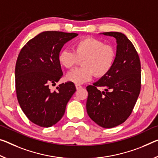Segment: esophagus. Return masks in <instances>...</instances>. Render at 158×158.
Returning <instances> with one entry per match:
<instances>
[{
	"mask_svg": "<svg viewBox=\"0 0 158 158\" xmlns=\"http://www.w3.org/2000/svg\"><path fill=\"white\" fill-rule=\"evenodd\" d=\"M75 86H76L77 90H79L82 88V86H81V85H79V84H76L75 85Z\"/></svg>",
	"mask_w": 158,
	"mask_h": 158,
	"instance_id": "obj_1",
	"label": "esophagus"
}]
</instances>
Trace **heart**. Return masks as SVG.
I'll use <instances>...</instances> for the list:
<instances>
[{
	"instance_id": "1",
	"label": "heart",
	"mask_w": 158,
	"mask_h": 158,
	"mask_svg": "<svg viewBox=\"0 0 158 158\" xmlns=\"http://www.w3.org/2000/svg\"><path fill=\"white\" fill-rule=\"evenodd\" d=\"M117 57L115 48L94 37H85L74 45V51L63 49L60 52L58 60L62 66L70 69L82 61L81 68L68 72L66 79L76 84L90 81L93 77L102 78L113 68Z\"/></svg>"
}]
</instances>
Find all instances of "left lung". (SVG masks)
I'll use <instances>...</instances> for the list:
<instances>
[{"label": "left lung", "instance_id": "obj_1", "mask_svg": "<svg viewBox=\"0 0 158 158\" xmlns=\"http://www.w3.org/2000/svg\"><path fill=\"white\" fill-rule=\"evenodd\" d=\"M117 40V57L106 77L86 87V110L93 121L109 129L124 122L131 114L141 91V62L131 41L120 32H104ZM98 87H105L101 92Z\"/></svg>", "mask_w": 158, "mask_h": 158}]
</instances>
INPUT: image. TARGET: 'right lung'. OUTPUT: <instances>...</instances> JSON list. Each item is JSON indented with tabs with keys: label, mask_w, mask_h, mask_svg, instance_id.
I'll return each mask as SVG.
<instances>
[{
	"label": "right lung",
	"mask_w": 158,
	"mask_h": 158,
	"mask_svg": "<svg viewBox=\"0 0 158 158\" xmlns=\"http://www.w3.org/2000/svg\"><path fill=\"white\" fill-rule=\"evenodd\" d=\"M78 34L44 31L31 39L19 52L15 65V89L27 118L42 127L56 124L63 116L67 102L76 91L73 82L50 86L62 77L58 56L63 45Z\"/></svg>",
	"instance_id": "add662e5"
}]
</instances>
